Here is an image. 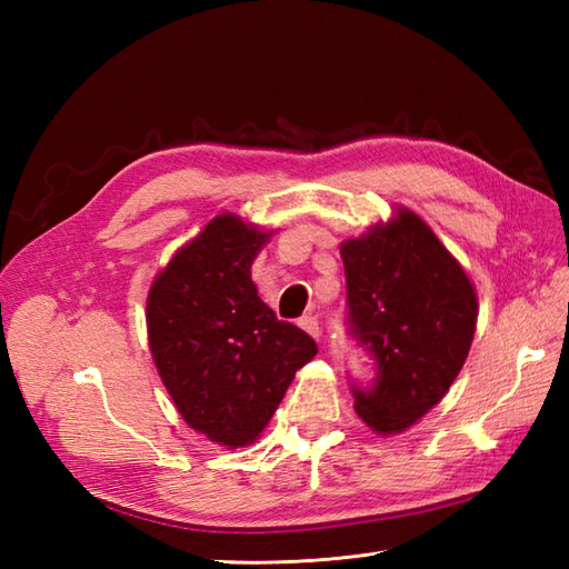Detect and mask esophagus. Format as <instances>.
Masks as SVG:
<instances>
[{
	"mask_svg": "<svg viewBox=\"0 0 569 569\" xmlns=\"http://www.w3.org/2000/svg\"><path fill=\"white\" fill-rule=\"evenodd\" d=\"M298 325H300V328H303L310 337H316V340L320 337V322H318V318L306 316V318L298 320Z\"/></svg>",
	"mask_w": 569,
	"mask_h": 569,
	"instance_id": "34e87169",
	"label": "esophagus"
}]
</instances>
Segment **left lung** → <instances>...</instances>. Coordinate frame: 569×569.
Instances as JSON below:
<instances>
[{
	"label": "left lung",
	"instance_id": "1",
	"mask_svg": "<svg viewBox=\"0 0 569 569\" xmlns=\"http://www.w3.org/2000/svg\"><path fill=\"white\" fill-rule=\"evenodd\" d=\"M352 332L377 359V383L355 389V410L377 435H398L450 391L475 340L471 278L428 222L398 204L389 222L345 239Z\"/></svg>",
	"mask_w": 569,
	"mask_h": 569
}]
</instances>
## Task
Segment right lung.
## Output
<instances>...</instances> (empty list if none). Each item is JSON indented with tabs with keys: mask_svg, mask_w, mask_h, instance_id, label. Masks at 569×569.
Here are the masks:
<instances>
[{
	"mask_svg": "<svg viewBox=\"0 0 569 569\" xmlns=\"http://www.w3.org/2000/svg\"><path fill=\"white\" fill-rule=\"evenodd\" d=\"M273 232L222 212L156 273L147 332L156 371L180 418L227 450L269 426L296 371L318 355L312 337L276 318L251 281Z\"/></svg>",
	"mask_w": 569,
	"mask_h": 569,
	"instance_id": "obj_1",
	"label": "right lung"
}]
</instances>
